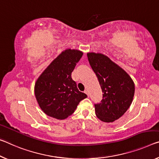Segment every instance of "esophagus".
I'll use <instances>...</instances> for the list:
<instances>
[{
    "instance_id": "1",
    "label": "esophagus",
    "mask_w": 159,
    "mask_h": 159,
    "mask_svg": "<svg viewBox=\"0 0 159 159\" xmlns=\"http://www.w3.org/2000/svg\"><path fill=\"white\" fill-rule=\"evenodd\" d=\"M84 92H85V93H86V94H87V96L89 97V91H88L87 89H85V90H84Z\"/></svg>"
}]
</instances>
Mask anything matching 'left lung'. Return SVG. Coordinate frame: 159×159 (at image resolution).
<instances>
[{"label":"left lung","mask_w":159,"mask_h":159,"mask_svg":"<svg viewBox=\"0 0 159 159\" xmlns=\"http://www.w3.org/2000/svg\"><path fill=\"white\" fill-rule=\"evenodd\" d=\"M88 61L98 78L102 99L94 104L100 120L113 122L127 111L134 95V82L129 75L108 57L100 53H87Z\"/></svg>","instance_id":"left-lung-1"}]
</instances>
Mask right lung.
I'll return each mask as SVG.
<instances>
[{"mask_svg":"<svg viewBox=\"0 0 159 159\" xmlns=\"http://www.w3.org/2000/svg\"><path fill=\"white\" fill-rule=\"evenodd\" d=\"M83 53L67 49L50 63L36 81L35 94L48 116L65 119L72 115L80 102L87 97L79 91L71 75Z\"/></svg>","mask_w":159,"mask_h":159,"instance_id":"add662e5","label":"right lung"}]
</instances>
